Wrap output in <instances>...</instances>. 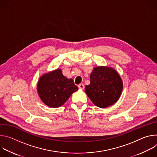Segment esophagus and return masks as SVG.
Masks as SVG:
<instances>
[{
	"mask_svg": "<svg viewBox=\"0 0 157 157\" xmlns=\"http://www.w3.org/2000/svg\"><path fill=\"white\" fill-rule=\"evenodd\" d=\"M78 87H79V89H83L84 88V86L83 84H79L78 85Z\"/></svg>",
	"mask_w": 157,
	"mask_h": 157,
	"instance_id": "obj_1",
	"label": "esophagus"
}]
</instances>
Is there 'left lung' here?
<instances>
[{
    "mask_svg": "<svg viewBox=\"0 0 157 157\" xmlns=\"http://www.w3.org/2000/svg\"><path fill=\"white\" fill-rule=\"evenodd\" d=\"M123 84L117 71L111 68L98 66L90 75V84L85 91L95 105L105 108L113 105L119 99Z\"/></svg>",
    "mask_w": 157,
    "mask_h": 157,
    "instance_id": "8db88e82",
    "label": "left lung"
}]
</instances>
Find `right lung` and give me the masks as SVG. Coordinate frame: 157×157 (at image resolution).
I'll return each instance as SVG.
<instances>
[{
    "instance_id": "add662e5",
    "label": "right lung",
    "mask_w": 157,
    "mask_h": 157,
    "mask_svg": "<svg viewBox=\"0 0 157 157\" xmlns=\"http://www.w3.org/2000/svg\"><path fill=\"white\" fill-rule=\"evenodd\" d=\"M78 89L73 80L64 76L59 69L42 76L37 85L41 101L54 108L62 105Z\"/></svg>"
}]
</instances>
